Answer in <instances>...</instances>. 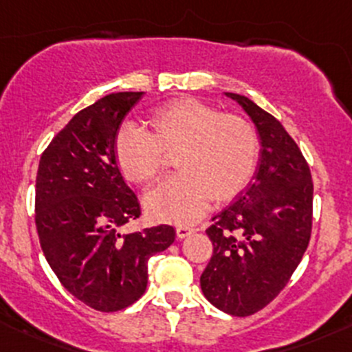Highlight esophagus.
Wrapping results in <instances>:
<instances>
[{"label":"esophagus","mask_w":352,"mask_h":352,"mask_svg":"<svg viewBox=\"0 0 352 352\" xmlns=\"http://www.w3.org/2000/svg\"><path fill=\"white\" fill-rule=\"evenodd\" d=\"M193 232H195L193 227H186V226H179V227H176V235H177V239H184V237H188V235L193 234Z\"/></svg>","instance_id":"34e87169"}]
</instances>
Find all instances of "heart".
I'll return each mask as SVG.
<instances>
[{
    "label": "heart",
    "instance_id": "1",
    "mask_svg": "<svg viewBox=\"0 0 352 352\" xmlns=\"http://www.w3.org/2000/svg\"><path fill=\"white\" fill-rule=\"evenodd\" d=\"M151 130L125 125L115 137L117 166L135 184H151L175 155L179 173L162 181L146 197L151 217L162 222L193 223L212 200L237 198L254 176L261 154L256 125L237 113L197 98H181L155 108Z\"/></svg>",
    "mask_w": 352,
    "mask_h": 352
}]
</instances>
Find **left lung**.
<instances>
[{
  "label": "left lung",
  "mask_w": 352,
  "mask_h": 352,
  "mask_svg": "<svg viewBox=\"0 0 352 352\" xmlns=\"http://www.w3.org/2000/svg\"><path fill=\"white\" fill-rule=\"evenodd\" d=\"M226 95L254 122L263 149L252 183L206 229L213 254L200 285L217 309L248 317L280 295L309 248L314 183L283 125L249 98Z\"/></svg>",
  "instance_id": "left-lung-1"
}]
</instances>
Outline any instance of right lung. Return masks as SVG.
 <instances>
[{"mask_svg":"<svg viewBox=\"0 0 352 352\" xmlns=\"http://www.w3.org/2000/svg\"><path fill=\"white\" fill-rule=\"evenodd\" d=\"M144 93H111L57 133L41 157L35 226L64 288L100 311L126 309L147 288V261L175 242L171 226L120 234L140 217L115 159V137Z\"/></svg>","mask_w":352,"mask_h":352,"instance_id":"add662e5","label":"right lung"}]
</instances>
